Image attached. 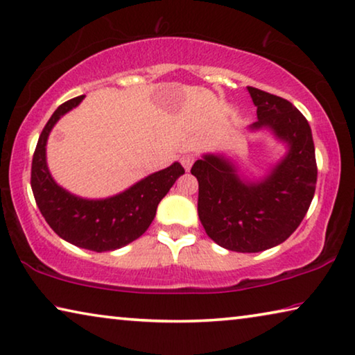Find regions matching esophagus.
Instances as JSON below:
<instances>
[{
  "label": "esophagus",
  "mask_w": 355,
  "mask_h": 355,
  "mask_svg": "<svg viewBox=\"0 0 355 355\" xmlns=\"http://www.w3.org/2000/svg\"><path fill=\"white\" fill-rule=\"evenodd\" d=\"M194 161H196V156L191 155V153H187V155L182 156V164H183L184 168H187V171H191V167H193Z\"/></svg>",
  "instance_id": "esophagus-1"
}]
</instances>
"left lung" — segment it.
I'll return each mask as SVG.
<instances>
[{
  "label": "left lung",
  "mask_w": 355,
  "mask_h": 355,
  "mask_svg": "<svg viewBox=\"0 0 355 355\" xmlns=\"http://www.w3.org/2000/svg\"><path fill=\"white\" fill-rule=\"evenodd\" d=\"M257 107L250 132L268 131L284 155L261 177L245 175L227 153H204L191 173L199 182L198 213L205 232L229 251L261 252L300 226L316 189L311 128L289 101L248 87Z\"/></svg>",
  "instance_id": "8db88e82"
}]
</instances>
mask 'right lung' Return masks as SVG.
Here are the masks:
<instances>
[{"instance_id": "1", "label": "right lung", "mask_w": 355, "mask_h": 355, "mask_svg": "<svg viewBox=\"0 0 355 355\" xmlns=\"http://www.w3.org/2000/svg\"><path fill=\"white\" fill-rule=\"evenodd\" d=\"M83 98L61 104L47 121L33 156L31 189L47 224L67 243L96 252L114 251L139 239L150 227L157 205L184 168L175 161L104 199L80 198L60 187L47 166V140L60 118L76 109Z\"/></svg>"}]
</instances>
